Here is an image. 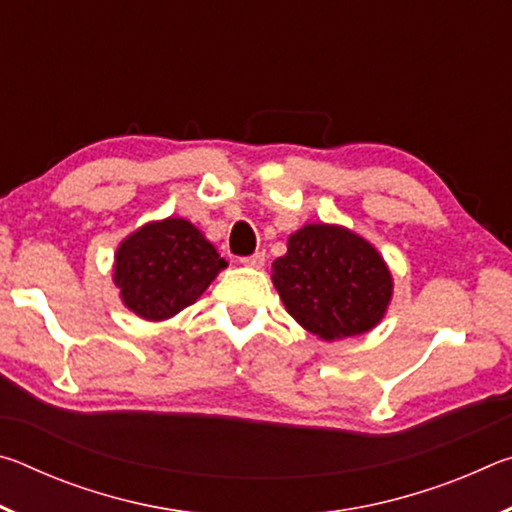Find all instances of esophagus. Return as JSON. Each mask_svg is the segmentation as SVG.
Masks as SVG:
<instances>
[{
    "label": "esophagus",
    "mask_w": 512,
    "mask_h": 512,
    "mask_svg": "<svg viewBox=\"0 0 512 512\" xmlns=\"http://www.w3.org/2000/svg\"><path fill=\"white\" fill-rule=\"evenodd\" d=\"M266 262V255L264 253H253L248 257H241V264L248 266V268H262Z\"/></svg>",
    "instance_id": "esophagus-1"
}]
</instances>
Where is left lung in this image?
Masks as SVG:
<instances>
[{"mask_svg":"<svg viewBox=\"0 0 512 512\" xmlns=\"http://www.w3.org/2000/svg\"><path fill=\"white\" fill-rule=\"evenodd\" d=\"M271 280L293 320L323 341L370 332L393 300V275L379 250L334 223L293 232Z\"/></svg>","mask_w":512,"mask_h":512,"instance_id":"left-lung-1","label":"left lung"}]
</instances>
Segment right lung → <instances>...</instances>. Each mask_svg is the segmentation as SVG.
Masks as SVG:
<instances>
[{
	"label": "right lung",
	"mask_w": 512,
	"mask_h": 512,
	"mask_svg": "<svg viewBox=\"0 0 512 512\" xmlns=\"http://www.w3.org/2000/svg\"><path fill=\"white\" fill-rule=\"evenodd\" d=\"M228 262L183 216L149 221L115 253L112 282L126 309L151 323L173 318L203 296Z\"/></svg>",
	"instance_id": "right-lung-1"
}]
</instances>
